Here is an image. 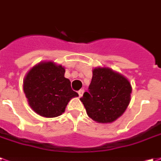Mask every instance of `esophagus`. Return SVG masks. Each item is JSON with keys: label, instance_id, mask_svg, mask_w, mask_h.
<instances>
[{"label": "esophagus", "instance_id": "1", "mask_svg": "<svg viewBox=\"0 0 161 161\" xmlns=\"http://www.w3.org/2000/svg\"><path fill=\"white\" fill-rule=\"evenodd\" d=\"M78 93H79V96L81 97L83 95V93H84V90L80 89V91H78Z\"/></svg>", "mask_w": 161, "mask_h": 161}]
</instances>
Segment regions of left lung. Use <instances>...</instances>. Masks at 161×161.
I'll use <instances>...</instances> for the list:
<instances>
[{
  "mask_svg": "<svg viewBox=\"0 0 161 161\" xmlns=\"http://www.w3.org/2000/svg\"><path fill=\"white\" fill-rule=\"evenodd\" d=\"M89 91L80 101L88 117L98 123H112L125 113L131 101L132 86L127 79L109 68L93 69Z\"/></svg>",
  "mask_w": 161,
  "mask_h": 161,
  "instance_id": "obj_1",
  "label": "left lung"
}]
</instances>
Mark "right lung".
Masks as SVG:
<instances>
[{"instance_id":"add662e5","label":"right lung","mask_w":161,"mask_h":161,"mask_svg":"<svg viewBox=\"0 0 161 161\" xmlns=\"http://www.w3.org/2000/svg\"><path fill=\"white\" fill-rule=\"evenodd\" d=\"M64 75V67L50 60L36 64L25 75L24 93L37 114L46 118L60 116L70 100L79 96Z\"/></svg>"}]
</instances>
